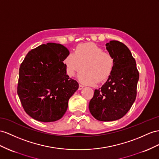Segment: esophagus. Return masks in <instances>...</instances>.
Instances as JSON below:
<instances>
[{
	"label": "esophagus",
	"instance_id": "1",
	"mask_svg": "<svg viewBox=\"0 0 159 159\" xmlns=\"http://www.w3.org/2000/svg\"><path fill=\"white\" fill-rule=\"evenodd\" d=\"M83 87H84L83 85L80 84H79V90H81V89H83Z\"/></svg>",
	"mask_w": 159,
	"mask_h": 159
}]
</instances>
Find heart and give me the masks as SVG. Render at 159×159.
Masks as SVG:
<instances>
[{
	"label": "heart",
	"mask_w": 159,
	"mask_h": 159,
	"mask_svg": "<svg viewBox=\"0 0 159 159\" xmlns=\"http://www.w3.org/2000/svg\"><path fill=\"white\" fill-rule=\"evenodd\" d=\"M68 76H75L83 68L79 75L80 82L95 84L107 80L113 70L115 60L110 53L94 43L80 45L75 50L74 54L68 55L64 60Z\"/></svg>",
	"instance_id": "1"
}]
</instances>
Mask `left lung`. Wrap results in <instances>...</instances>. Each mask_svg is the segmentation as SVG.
I'll return each mask as SVG.
<instances>
[{"instance_id":"obj_1","label":"left lung","mask_w":159,"mask_h":159,"mask_svg":"<svg viewBox=\"0 0 159 159\" xmlns=\"http://www.w3.org/2000/svg\"><path fill=\"white\" fill-rule=\"evenodd\" d=\"M106 49L114 58V68L106 83L95 89L89 105L92 116L102 121L119 120L127 113L136 99L139 79L136 60L125 44L113 40Z\"/></svg>"}]
</instances>
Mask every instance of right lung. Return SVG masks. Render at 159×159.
Segmentation results:
<instances>
[{
    "label": "right lung",
    "instance_id": "add662e5",
    "mask_svg": "<svg viewBox=\"0 0 159 159\" xmlns=\"http://www.w3.org/2000/svg\"><path fill=\"white\" fill-rule=\"evenodd\" d=\"M69 55L60 43L42 44L28 52L19 68L17 94L24 110L43 122L62 118L68 100L79 89L63 62Z\"/></svg>",
    "mask_w": 159,
    "mask_h": 159
}]
</instances>
